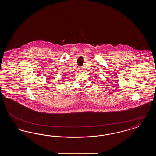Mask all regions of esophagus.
<instances>
[{
	"label": "esophagus",
	"instance_id": "obj_1",
	"mask_svg": "<svg viewBox=\"0 0 156 156\" xmlns=\"http://www.w3.org/2000/svg\"><path fill=\"white\" fill-rule=\"evenodd\" d=\"M79 69H82L81 68H79Z\"/></svg>",
	"mask_w": 156,
	"mask_h": 156
}]
</instances>
